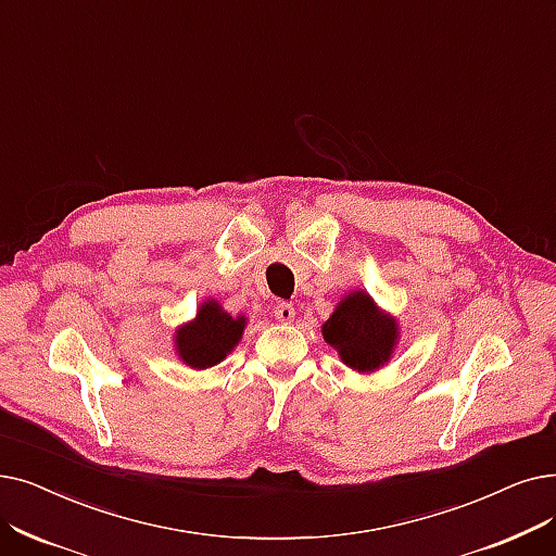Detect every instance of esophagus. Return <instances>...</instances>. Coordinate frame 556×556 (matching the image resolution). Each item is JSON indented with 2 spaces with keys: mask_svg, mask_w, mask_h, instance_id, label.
<instances>
[{
  "mask_svg": "<svg viewBox=\"0 0 556 556\" xmlns=\"http://www.w3.org/2000/svg\"><path fill=\"white\" fill-rule=\"evenodd\" d=\"M273 313H275V318H277L279 323H291V320L295 318V308H293V304H288V302H279V304L273 308Z\"/></svg>",
  "mask_w": 556,
  "mask_h": 556,
  "instance_id": "obj_1",
  "label": "esophagus"
}]
</instances>
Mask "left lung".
Wrapping results in <instances>:
<instances>
[{"mask_svg":"<svg viewBox=\"0 0 556 556\" xmlns=\"http://www.w3.org/2000/svg\"><path fill=\"white\" fill-rule=\"evenodd\" d=\"M325 341L341 354L345 366L358 372H375L397 345V323L386 316L375 300L364 293H348L323 325Z\"/></svg>","mask_w":556,"mask_h":556,"instance_id":"left-lung-1","label":"left lung"}]
</instances>
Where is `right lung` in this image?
Here are the masks:
<instances>
[{
  "instance_id": "add662e5",
  "label": "right lung",
  "mask_w": 556,
  "mask_h": 556,
  "mask_svg": "<svg viewBox=\"0 0 556 556\" xmlns=\"http://www.w3.org/2000/svg\"><path fill=\"white\" fill-rule=\"evenodd\" d=\"M248 325L245 316H229V313L215 302L206 300L198 308L192 323L184 325L175 333V348L186 366L206 370L218 366L220 361L238 345L240 336Z\"/></svg>"
}]
</instances>
